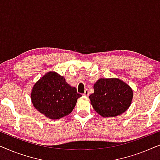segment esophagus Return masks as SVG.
<instances>
[{"mask_svg": "<svg viewBox=\"0 0 160 160\" xmlns=\"http://www.w3.org/2000/svg\"><path fill=\"white\" fill-rule=\"evenodd\" d=\"M89 90H88V89H86V90H85V92H84V95L89 96Z\"/></svg>", "mask_w": 160, "mask_h": 160, "instance_id": "34e87169", "label": "esophagus"}]
</instances>
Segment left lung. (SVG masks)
Returning a JSON list of instances; mask_svg holds the SVG:
<instances>
[{
    "instance_id": "1",
    "label": "left lung",
    "mask_w": 160,
    "mask_h": 160,
    "mask_svg": "<svg viewBox=\"0 0 160 160\" xmlns=\"http://www.w3.org/2000/svg\"><path fill=\"white\" fill-rule=\"evenodd\" d=\"M94 91L89 96L91 104L96 112L103 117L122 114L132 102V89L119 78H100L94 84Z\"/></svg>"
}]
</instances>
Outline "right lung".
Instances as JSON below:
<instances>
[{"label":"right lung","instance_id":"add662e5","mask_svg":"<svg viewBox=\"0 0 160 160\" xmlns=\"http://www.w3.org/2000/svg\"><path fill=\"white\" fill-rule=\"evenodd\" d=\"M31 101L39 112L51 119H60L71 113L77 99V93L63 76L54 71L46 73L32 87Z\"/></svg>","mask_w":160,"mask_h":160}]
</instances>
